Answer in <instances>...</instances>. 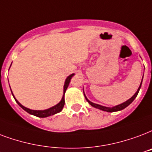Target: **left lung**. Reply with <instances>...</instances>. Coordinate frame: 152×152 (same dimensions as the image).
<instances>
[{"mask_svg": "<svg viewBox=\"0 0 152 152\" xmlns=\"http://www.w3.org/2000/svg\"><path fill=\"white\" fill-rule=\"evenodd\" d=\"M143 78H142V80H141L140 85V87H139V88H138L137 91L135 92V94L133 95L131 97L130 99H127V101L124 102V103H122V104H118V105H116V106H114V107H105V106H102V105H99V104H95V103H92V102L90 101V100H89V99L87 98L86 96H85V94H84V96H85V99H86V100L88 102V104H90L91 106H92V107H96V108H98V109L102 110V111H104V112H118V111H121V110L124 109L125 107H127L128 105H130V104L133 102V100H134V99L136 98L138 93H139V91H140V88H141V85H142V81H143Z\"/></svg>", "mask_w": 152, "mask_h": 152, "instance_id": "obj_1", "label": "left lung"}]
</instances>
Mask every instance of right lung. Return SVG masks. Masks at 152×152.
Wrapping results in <instances>:
<instances>
[{
    "label": "right lung",
    "instance_id": "add662e5",
    "mask_svg": "<svg viewBox=\"0 0 152 152\" xmlns=\"http://www.w3.org/2000/svg\"><path fill=\"white\" fill-rule=\"evenodd\" d=\"M10 67H11V66H10ZM74 75H75L74 73L71 74V75H69V76L66 78L64 84V94L61 101L59 102L57 104H56L55 106H53V107H50V108H48V109H45V110L29 109V108H28V107L23 106V105H22V104H20V102L18 101L16 98H15L14 95H13V93H12V90H11V92H12V96H13V97H14L16 102L18 104V105H19L20 107H21V108H23V109L25 110V112H27L28 113H29V114L31 115H35V116H37V117H40V118L48 117V116H50V115H55L56 114V113H59V112H61V111H62L64 106V104H65V101H64V94H65L66 90H67L68 85H69V83H70V80H71L72 77Z\"/></svg>",
    "mask_w": 152,
    "mask_h": 152
}]
</instances>
